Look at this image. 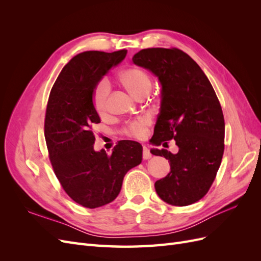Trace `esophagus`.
Instances as JSON below:
<instances>
[{
    "label": "esophagus",
    "mask_w": 261,
    "mask_h": 261,
    "mask_svg": "<svg viewBox=\"0 0 261 261\" xmlns=\"http://www.w3.org/2000/svg\"><path fill=\"white\" fill-rule=\"evenodd\" d=\"M143 158L145 160H148V159H150V158H151V153H150L149 149L147 147L143 148Z\"/></svg>",
    "instance_id": "obj_1"
}]
</instances>
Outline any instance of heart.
I'll return each instance as SVG.
<instances>
[{
	"instance_id": "heart-1",
	"label": "heart",
	"mask_w": 261,
	"mask_h": 261,
	"mask_svg": "<svg viewBox=\"0 0 261 261\" xmlns=\"http://www.w3.org/2000/svg\"><path fill=\"white\" fill-rule=\"evenodd\" d=\"M118 80L121 84L127 89L134 97L139 98L147 94L151 87V81L149 75L139 67H127L123 69L118 75ZM110 84L103 80L97 84L92 94V106L94 111L99 115H105L107 113V100L110 93ZM151 120L148 116H139L126 124L122 134L124 136L134 139H141L146 136Z\"/></svg>"
}]
</instances>
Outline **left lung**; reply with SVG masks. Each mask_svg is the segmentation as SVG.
<instances>
[{
    "label": "left lung",
    "mask_w": 261,
    "mask_h": 261,
    "mask_svg": "<svg viewBox=\"0 0 261 261\" xmlns=\"http://www.w3.org/2000/svg\"><path fill=\"white\" fill-rule=\"evenodd\" d=\"M133 62L153 73L162 86L150 141L160 146L174 139L178 147L176 154L151 150L171 167L169 174L154 183L155 192L172 206H188L208 193L222 161L225 124L220 102L199 65L179 49H144Z\"/></svg>",
    "instance_id": "8db88e82"
}]
</instances>
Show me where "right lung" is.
<instances>
[{
  "label": "right lung",
  "mask_w": 261,
  "mask_h": 261,
  "mask_svg": "<svg viewBox=\"0 0 261 261\" xmlns=\"http://www.w3.org/2000/svg\"><path fill=\"white\" fill-rule=\"evenodd\" d=\"M126 53L77 54L61 70L46 106L44 138L53 171L70 198L89 209L113 201L126 173L143 160L137 141L121 140L111 154L93 149L92 125L100 123L92 106L93 90Z\"/></svg>",
  "instance_id": "obj_1"
}]
</instances>
